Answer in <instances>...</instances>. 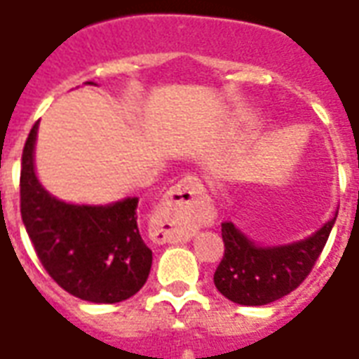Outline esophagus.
I'll list each match as a JSON object with an SVG mask.
<instances>
[{
	"label": "esophagus",
	"mask_w": 359,
	"mask_h": 359,
	"mask_svg": "<svg viewBox=\"0 0 359 359\" xmlns=\"http://www.w3.org/2000/svg\"><path fill=\"white\" fill-rule=\"evenodd\" d=\"M203 197H205V189L197 176L182 177L174 187H170L161 208V219L170 226V231H166L161 239L162 243H166V241L182 243V241L191 239L189 226H187L183 212L198 203Z\"/></svg>",
	"instance_id": "obj_1"
}]
</instances>
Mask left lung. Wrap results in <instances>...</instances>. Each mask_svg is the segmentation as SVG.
<instances>
[{"label":"left lung","mask_w":359,"mask_h":359,"mask_svg":"<svg viewBox=\"0 0 359 359\" xmlns=\"http://www.w3.org/2000/svg\"><path fill=\"white\" fill-rule=\"evenodd\" d=\"M339 210L318 231L285 245H260L231 219L222 224L224 260L214 273L216 289L235 304L264 306L294 290L312 271Z\"/></svg>","instance_id":"1"}]
</instances>
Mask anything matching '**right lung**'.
<instances>
[{
  "instance_id": "add662e5",
  "label": "right lung",
  "mask_w": 359,
  "mask_h": 359,
  "mask_svg": "<svg viewBox=\"0 0 359 359\" xmlns=\"http://www.w3.org/2000/svg\"><path fill=\"white\" fill-rule=\"evenodd\" d=\"M97 86L93 82H86ZM38 124L22 151L20 214L36 255L57 285L74 297L114 304L145 285L153 250L137 227V197L109 205H74L51 195L36 174Z\"/></svg>"
}]
</instances>
